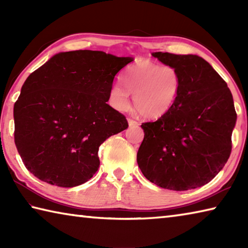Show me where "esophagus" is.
<instances>
[{"instance_id":"1","label":"esophagus","mask_w":248,"mask_h":248,"mask_svg":"<svg viewBox=\"0 0 248 248\" xmlns=\"http://www.w3.org/2000/svg\"><path fill=\"white\" fill-rule=\"evenodd\" d=\"M128 124L130 127H138V125H139V123L133 119H128Z\"/></svg>"}]
</instances>
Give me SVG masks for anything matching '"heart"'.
<instances>
[{"instance_id":"heart-1","label":"heart","mask_w":248,"mask_h":248,"mask_svg":"<svg viewBox=\"0 0 248 248\" xmlns=\"http://www.w3.org/2000/svg\"><path fill=\"white\" fill-rule=\"evenodd\" d=\"M124 84L112 83L109 90V102L118 111H127L133 104L142 116L156 119L165 116L178 98L182 90V77L171 65L159 64L151 60L137 61L125 71Z\"/></svg>"}]
</instances>
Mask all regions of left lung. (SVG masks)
Wrapping results in <instances>:
<instances>
[{"instance_id":"8db88e82","label":"left lung","mask_w":248,"mask_h":248,"mask_svg":"<svg viewBox=\"0 0 248 248\" xmlns=\"http://www.w3.org/2000/svg\"><path fill=\"white\" fill-rule=\"evenodd\" d=\"M182 77L173 108L154 123L142 124L144 139L137 162L142 174L165 189L184 191L208 184L230 157L236 124L228 84L196 54L153 52Z\"/></svg>"}]
</instances>
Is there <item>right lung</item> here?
<instances>
[{
  "mask_svg": "<svg viewBox=\"0 0 248 248\" xmlns=\"http://www.w3.org/2000/svg\"><path fill=\"white\" fill-rule=\"evenodd\" d=\"M132 61L77 50L54 54L29 75L14 105V138L33 176L59 187L93 177L100 144L128 128L107 102L116 74Z\"/></svg>",
  "mask_w": 248,
  "mask_h": 248,
  "instance_id": "right-lung-1",
  "label": "right lung"
}]
</instances>
